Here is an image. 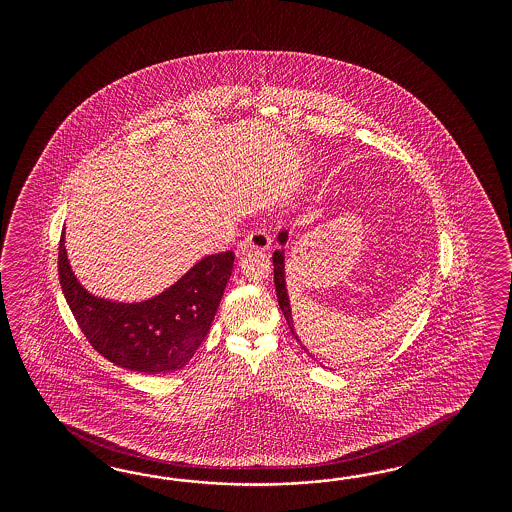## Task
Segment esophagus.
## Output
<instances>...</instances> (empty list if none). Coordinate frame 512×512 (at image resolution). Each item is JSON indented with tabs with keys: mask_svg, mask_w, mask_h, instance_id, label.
Instances as JSON below:
<instances>
[{
	"mask_svg": "<svg viewBox=\"0 0 512 512\" xmlns=\"http://www.w3.org/2000/svg\"><path fill=\"white\" fill-rule=\"evenodd\" d=\"M272 246V238H270V233L263 229V227H259V229H253V231H249L248 236L240 242V246H238V251L240 253H246L248 249H270Z\"/></svg>",
	"mask_w": 512,
	"mask_h": 512,
	"instance_id": "esophagus-1",
	"label": "esophagus"
}]
</instances>
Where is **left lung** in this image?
I'll return each mask as SVG.
<instances>
[{
    "instance_id": "left-lung-1",
    "label": "left lung",
    "mask_w": 512,
    "mask_h": 512,
    "mask_svg": "<svg viewBox=\"0 0 512 512\" xmlns=\"http://www.w3.org/2000/svg\"><path fill=\"white\" fill-rule=\"evenodd\" d=\"M279 242L285 244L287 242V233H279ZM272 261H274V283H276V293H278V304L285 319H287V325L291 328L293 336L298 340V336L295 334V319L291 315V304H289V296H287V289H285V268H283V253L281 251H274L272 255ZM308 351V349H306Z\"/></svg>"
}]
</instances>
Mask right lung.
<instances>
[{
    "instance_id": "obj_1",
    "label": "right lung",
    "mask_w": 512,
    "mask_h": 512,
    "mask_svg": "<svg viewBox=\"0 0 512 512\" xmlns=\"http://www.w3.org/2000/svg\"><path fill=\"white\" fill-rule=\"evenodd\" d=\"M234 253L208 255L171 289L140 304L95 298L78 283L63 246L58 274L63 296L93 349L140 373L180 370L195 355L216 317L219 300L233 272Z\"/></svg>"
}]
</instances>
